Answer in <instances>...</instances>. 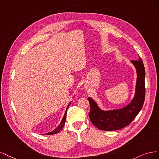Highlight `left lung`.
Returning <instances> with one entry per match:
<instances>
[{"label": "left lung", "mask_w": 159, "mask_h": 159, "mask_svg": "<svg viewBox=\"0 0 159 159\" xmlns=\"http://www.w3.org/2000/svg\"><path fill=\"white\" fill-rule=\"evenodd\" d=\"M137 70V82L134 98L130 103L121 109L104 111L100 109L96 102L88 98L90 106L89 117L91 122L99 129L115 131L127 126L139 113L145 96L144 65L140 56L137 61H131Z\"/></svg>", "instance_id": "left-lung-1"}]
</instances>
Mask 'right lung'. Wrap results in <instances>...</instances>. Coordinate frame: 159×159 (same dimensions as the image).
I'll return each instance as SVG.
<instances>
[{
  "label": "right lung",
  "instance_id": "add662e5",
  "mask_svg": "<svg viewBox=\"0 0 159 159\" xmlns=\"http://www.w3.org/2000/svg\"><path fill=\"white\" fill-rule=\"evenodd\" d=\"M70 104V102L69 103V104L68 105V106L66 107V111H65V113L64 114V116L63 117L62 120H61V123L59 124V125L55 128V129L53 131H51L49 133H48V134H45L43 135H53V134H57V133H59L61 129H63V127H64L65 125V120H66V111H67V109L68 107L69 106V105Z\"/></svg>",
  "mask_w": 159,
  "mask_h": 159
}]
</instances>
